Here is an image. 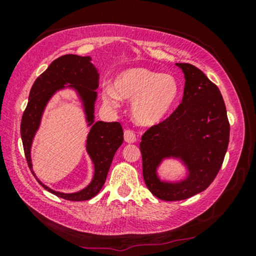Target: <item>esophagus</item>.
Here are the masks:
<instances>
[{
	"label": "esophagus",
	"mask_w": 256,
	"mask_h": 256,
	"mask_svg": "<svg viewBox=\"0 0 256 256\" xmlns=\"http://www.w3.org/2000/svg\"><path fill=\"white\" fill-rule=\"evenodd\" d=\"M124 138L127 143H134L136 141V135L130 129H126L124 132Z\"/></svg>",
	"instance_id": "esophagus-1"
}]
</instances>
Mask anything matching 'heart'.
I'll return each mask as SVG.
<instances>
[{"instance_id":"obj_1","label":"heart","mask_w":256,"mask_h":256,"mask_svg":"<svg viewBox=\"0 0 256 256\" xmlns=\"http://www.w3.org/2000/svg\"><path fill=\"white\" fill-rule=\"evenodd\" d=\"M180 84L172 74L148 68H130L120 73L113 88L102 90L104 102L120 106L121 99L132 101V115L138 124L152 127L162 122L176 102Z\"/></svg>"}]
</instances>
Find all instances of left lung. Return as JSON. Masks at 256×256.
Returning a JSON list of instances; mask_svg holds the SVG:
<instances>
[{"instance_id":"1","label":"left lung","mask_w":256,"mask_h":256,"mask_svg":"<svg viewBox=\"0 0 256 256\" xmlns=\"http://www.w3.org/2000/svg\"><path fill=\"white\" fill-rule=\"evenodd\" d=\"M176 65L185 76L182 102L169 118L152 126L140 143L146 188L166 202L183 200L208 188L222 166L230 141V122L218 87L196 66ZM168 156L187 166L186 180L168 184L159 180L156 166Z\"/></svg>"}]
</instances>
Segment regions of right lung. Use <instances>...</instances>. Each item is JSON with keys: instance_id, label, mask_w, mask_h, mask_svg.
I'll use <instances>...</instances> for the list:
<instances>
[{"instance_id": "add662e5", "label": "right lung", "mask_w": 256, "mask_h": 256, "mask_svg": "<svg viewBox=\"0 0 256 256\" xmlns=\"http://www.w3.org/2000/svg\"><path fill=\"white\" fill-rule=\"evenodd\" d=\"M70 83L78 92L86 108V120L92 128L88 136L86 148L94 164V176L91 183L82 192L74 194H62L48 188L38 180L42 186L59 198L72 202L88 200L99 194L104 186L113 157L124 142V130L118 122H94V102L99 86V73L90 62V57L65 54L54 60L50 66L36 79L30 90L29 101L20 121L24 154L31 172L30 149L33 136L39 126L41 114L50 98L58 89Z\"/></svg>"}]
</instances>
